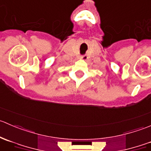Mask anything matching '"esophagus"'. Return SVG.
Returning <instances> with one entry per match:
<instances>
[{
  "label": "esophagus",
  "instance_id": "34e87169",
  "mask_svg": "<svg viewBox=\"0 0 151 151\" xmlns=\"http://www.w3.org/2000/svg\"><path fill=\"white\" fill-rule=\"evenodd\" d=\"M81 59L83 60H86L87 59H88V56H87V55H82Z\"/></svg>",
  "mask_w": 151,
  "mask_h": 151
}]
</instances>
